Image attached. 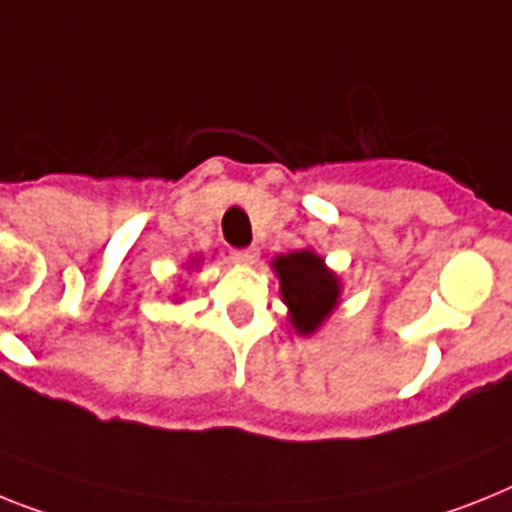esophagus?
Wrapping results in <instances>:
<instances>
[{"instance_id": "obj_1", "label": "esophagus", "mask_w": 512, "mask_h": 512, "mask_svg": "<svg viewBox=\"0 0 512 512\" xmlns=\"http://www.w3.org/2000/svg\"><path fill=\"white\" fill-rule=\"evenodd\" d=\"M231 260L239 265H252L257 260V249L255 247H247V249H234L231 252Z\"/></svg>"}]
</instances>
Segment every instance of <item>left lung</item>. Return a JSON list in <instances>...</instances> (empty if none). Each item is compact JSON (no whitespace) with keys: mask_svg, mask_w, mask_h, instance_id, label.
Listing matches in <instances>:
<instances>
[{"mask_svg":"<svg viewBox=\"0 0 512 512\" xmlns=\"http://www.w3.org/2000/svg\"><path fill=\"white\" fill-rule=\"evenodd\" d=\"M273 268L281 278V296L289 304L296 333H315L338 304V278L309 249L278 257Z\"/></svg>","mask_w":512,"mask_h":512,"instance_id":"left-lung-1","label":"left lung"}]
</instances>
